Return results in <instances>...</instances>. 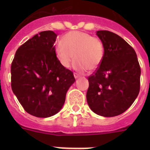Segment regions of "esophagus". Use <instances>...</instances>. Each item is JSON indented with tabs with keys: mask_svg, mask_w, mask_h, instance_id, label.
<instances>
[{
	"mask_svg": "<svg viewBox=\"0 0 150 150\" xmlns=\"http://www.w3.org/2000/svg\"><path fill=\"white\" fill-rule=\"evenodd\" d=\"M74 77H75V79H78V78L81 76H80V75H79V74H76V73H74Z\"/></svg>",
	"mask_w": 150,
	"mask_h": 150,
	"instance_id": "1",
	"label": "esophagus"
}]
</instances>
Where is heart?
Listing matches in <instances>:
<instances>
[{
	"mask_svg": "<svg viewBox=\"0 0 150 150\" xmlns=\"http://www.w3.org/2000/svg\"><path fill=\"white\" fill-rule=\"evenodd\" d=\"M55 53L64 67L71 66L75 57V68L94 71L104 58V46L100 38L83 31H71L64 36L55 46Z\"/></svg>",
	"mask_w": 150,
	"mask_h": 150,
	"instance_id": "obj_1",
	"label": "heart"
}]
</instances>
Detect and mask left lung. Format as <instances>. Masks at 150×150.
Masks as SVG:
<instances>
[{"label": "left lung", "mask_w": 150, "mask_h": 150, "mask_svg": "<svg viewBox=\"0 0 150 150\" xmlns=\"http://www.w3.org/2000/svg\"><path fill=\"white\" fill-rule=\"evenodd\" d=\"M96 34L104 43V58L88 78L87 103L96 114L112 117L127 110L137 98L140 67L134 50L121 37L109 30Z\"/></svg>", "instance_id": "8db88e82"}]
</instances>
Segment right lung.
Wrapping results in <instances>:
<instances>
[{
	"instance_id": "right-lung-1",
	"label": "right lung",
	"mask_w": 150,
	"mask_h": 150,
	"mask_svg": "<svg viewBox=\"0 0 150 150\" xmlns=\"http://www.w3.org/2000/svg\"><path fill=\"white\" fill-rule=\"evenodd\" d=\"M57 34L45 30L18 47L11 64V87L25 110L46 118L59 112L75 82L55 54Z\"/></svg>"
}]
</instances>
